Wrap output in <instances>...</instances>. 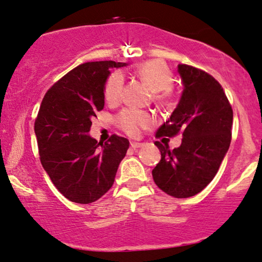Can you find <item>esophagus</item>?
Masks as SVG:
<instances>
[{"label":"esophagus","mask_w":262,"mask_h":262,"mask_svg":"<svg viewBox=\"0 0 262 262\" xmlns=\"http://www.w3.org/2000/svg\"><path fill=\"white\" fill-rule=\"evenodd\" d=\"M142 145H144V144H141V142H135V141H132L130 142V147L134 148V149L135 148H140Z\"/></svg>","instance_id":"1"}]
</instances>
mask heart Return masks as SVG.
<instances>
[{
	"mask_svg": "<svg viewBox=\"0 0 262 262\" xmlns=\"http://www.w3.org/2000/svg\"><path fill=\"white\" fill-rule=\"evenodd\" d=\"M137 74L141 81L152 91L153 98L160 105H171L173 92L171 89L173 78L169 67L160 60H151L141 63L137 69ZM124 79L121 72H115L107 78L104 87V98L107 103L114 104L121 99L123 92ZM117 125L125 134L139 137L144 129L155 124V117L146 111L125 109L116 117Z\"/></svg>",
	"mask_w": 262,
	"mask_h": 262,
	"instance_id": "obj_1",
	"label": "heart"
}]
</instances>
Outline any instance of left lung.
I'll list each match as a JSON object with an SVG mask.
<instances>
[{"label":"left lung","mask_w":262,"mask_h":262,"mask_svg":"<svg viewBox=\"0 0 262 262\" xmlns=\"http://www.w3.org/2000/svg\"><path fill=\"white\" fill-rule=\"evenodd\" d=\"M184 89L179 105L156 138L182 135L180 147L156 141L162 159L152 170L155 183L173 198H189L207 187L231 142L232 107L221 83L202 69L179 64Z\"/></svg>","instance_id":"8db88e82"}]
</instances>
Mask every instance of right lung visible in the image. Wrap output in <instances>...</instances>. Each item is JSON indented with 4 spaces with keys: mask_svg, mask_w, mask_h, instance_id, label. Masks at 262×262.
<instances>
[{
    "mask_svg": "<svg viewBox=\"0 0 262 262\" xmlns=\"http://www.w3.org/2000/svg\"><path fill=\"white\" fill-rule=\"evenodd\" d=\"M115 61L86 62L56 81L34 121L40 163L58 191L76 204H91L113 187L129 147L113 134L105 144L89 135L92 118L104 107V85Z\"/></svg>",
    "mask_w": 262,
    "mask_h": 262,
    "instance_id": "add662e5",
    "label": "right lung"
}]
</instances>
